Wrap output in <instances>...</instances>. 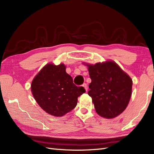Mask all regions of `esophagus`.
Returning <instances> with one entry per match:
<instances>
[{
  "instance_id": "1",
  "label": "esophagus",
  "mask_w": 154,
  "mask_h": 154,
  "mask_svg": "<svg viewBox=\"0 0 154 154\" xmlns=\"http://www.w3.org/2000/svg\"><path fill=\"white\" fill-rule=\"evenodd\" d=\"M82 86L85 88V91H87V84L86 83H83V84L82 85Z\"/></svg>"
}]
</instances>
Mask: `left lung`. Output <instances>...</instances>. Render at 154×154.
<instances>
[{
	"label": "left lung",
	"mask_w": 154,
	"mask_h": 154,
	"mask_svg": "<svg viewBox=\"0 0 154 154\" xmlns=\"http://www.w3.org/2000/svg\"><path fill=\"white\" fill-rule=\"evenodd\" d=\"M85 66L91 79L88 94L97 114L112 119L122 114L132 95V79L113 61Z\"/></svg>",
	"instance_id": "8db88e82"
}]
</instances>
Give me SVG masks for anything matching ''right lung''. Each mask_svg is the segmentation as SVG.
<instances>
[{"instance_id":"add662e5","label":"right lung","mask_w":154,"mask_h":154,"mask_svg":"<svg viewBox=\"0 0 154 154\" xmlns=\"http://www.w3.org/2000/svg\"><path fill=\"white\" fill-rule=\"evenodd\" d=\"M66 69L63 63L45 65L31 85L37 103L46 112L56 117H61L75 108L78 97L85 92L83 87L74 84Z\"/></svg>"}]
</instances>
